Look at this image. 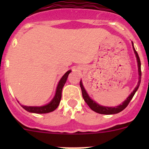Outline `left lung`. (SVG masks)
I'll use <instances>...</instances> for the list:
<instances>
[{
  "label": "left lung",
  "mask_w": 149,
  "mask_h": 149,
  "mask_svg": "<svg viewBox=\"0 0 149 149\" xmlns=\"http://www.w3.org/2000/svg\"><path fill=\"white\" fill-rule=\"evenodd\" d=\"M132 46L133 49H134V54L136 55V61H137V65H138V73H139V81H138V84L136 85V86L134 88V91L131 93V95L127 97L125 99V101H124L122 103V104H119V106L116 107H105L102 106V105L98 104V103H96L95 101H93L92 98L89 97V95H88L87 92L86 91L85 88H84V85H83L82 81L81 80V82H80V86H81V91H82V95L83 98H84V101H86V103L87 104L88 106L91 108V110H93V111L98 113L100 114H105V115H110V114H116L118 113H120L121 111L125 108L128 105L129 102L131 101V100L132 99V98L134 97V94L137 91L138 88L139 86V84L141 82V63H140V60H139V55H138L137 52L136 51L135 48L134 47V43L132 42Z\"/></svg>",
  "instance_id": "8db88e82"
}]
</instances>
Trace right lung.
<instances>
[{
    "mask_svg": "<svg viewBox=\"0 0 149 149\" xmlns=\"http://www.w3.org/2000/svg\"><path fill=\"white\" fill-rule=\"evenodd\" d=\"M72 72L71 70H68L65 73V74L61 77V79L59 81L57 86H56V93H55L54 98H52L49 103L43 106H24V105H22V107L24 109L27 111L30 112V113H51V112L54 111L57 108V107L59 106L62 97V90L63 88L65 85V82L67 81L68 76L69 73Z\"/></svg>",
    "mask_w": 149,
    "mask_h": 149,
    "instance_id": "obj_1",
    "label": "right lung"
}]
</instances>
